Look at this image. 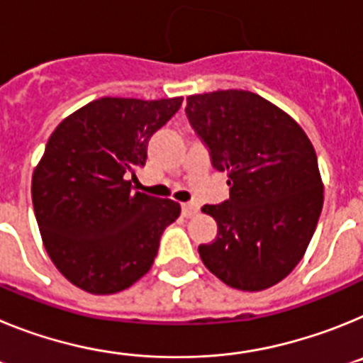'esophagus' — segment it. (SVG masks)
Here are the masks:
<instances>
[{"instance_id":"esophagus-1","label":"esophagus","mask_w":363,"mask_h":363,"mask_svg":"<svg viewBox=\"0 0 363 363\" xmlns=\"http://www.w3.org/2000/svg\"><path fill=\"white\" fill-rule=\"evenodd\" d=\"M198 211H200V207H198L196 203H184V205H182V214H184L185 218L194 216Z\"/></svg>"}]
</instances>
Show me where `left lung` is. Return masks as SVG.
<instances>
[{
	"label": "left lung",
	"instance_id": "8db88e82",
	"mask_svg": "<svg viewBox=\"0 0 363 363\" xmlns=\"http://www.w3.org/2000/svg\"><path fill=\"white\" fill-rule=\"evenodd\" d=\"M185 114L230 185L229 200L201 207L218 223L216 240L198 247L201 262L234 289L272 287L306 255L322 213L313 143L287 112L249 91L189 96Z\"/></svg>",
	"mask_w": 363,
	"mask_h": 363
}]
</instances>
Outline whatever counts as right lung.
Here are the masks:
<instances>
[{"instance_id":"add662e5","label":"right lung","mask_w":363,"mask_h":363,"mask_svg":"<svg viewBox=\"0 0 363 363\" xmlns=\"http://www.w3.org/2000/svg\"><path fill=\"white\" fill-rule=\"evenodd\" d=\"M184 98H99L50 134L32 174L43 245L63 277L91 294L127 289L152 267L179 203L130 191L147 145Z\"/></svg>"}]
</instances>
